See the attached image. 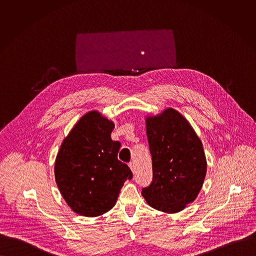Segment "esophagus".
<instances>
[{
  "mask_svg": "<svg viewBox=\"0 0 256 256\" xmlns=\"http://www.w3.org/2000/svg\"><path fill=\"white\" fill-rule=\"evenodd\" d=\"M129 166H130V168H131L132 172H133V174H135L136 168H135V164H134V162H130V164H129Z\"/></svg>",
  "mask_w": 256,
  "mask_h": 256,
  "instance_id": "esophagus-1",
  "label": "esophagus"
}]
</instances>
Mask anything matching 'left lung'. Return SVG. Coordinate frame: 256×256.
Here are the masks:
<instances>
[{"label": "left lung", "instance_id": "obj_1", "mask_svg": "<svg viewBox=\"0 0 256 256\" xmlns=\"http://www.w3.org/2000/svg\"><path fill=\"white\" fill-rule=\"evenodd\" d=\"M146 131L152 182L142 195L156 210L180 212L196 199L206 176L202 142L182 114L170 108L146 115Z\"/></svg>", "mask_w": 256, "mask_h": 256}]
</instances>
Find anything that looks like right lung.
<instances>
[{
    "instance_id": "obj_1",
    "label": "right lung",
    "mask_w": 256,
    "mask_h": 256,
    "mask_svg": "<svg viewBox=\"0 0 256 256\" xmlns=\"http://www.w3.org/2000/svg\"><path fill=\"white\" fill-rule=\"evenodd\" d=\"M113 121L98 110L82 115L63 140L55 160V180L74 213L98 217L116 204L120 189L133 174L117 158Z\"/></svg>"
}]
</instances>
